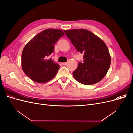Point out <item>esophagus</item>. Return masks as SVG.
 I'll use <instances>...</instances> for the list:
<instances>
[{"label":"esophagus","instance_id":"34e87169","mask_svg":"<svg viewBox=\"0 0 133 133\" xmlns=\"http://www.w3.org/2000/svg\"><path fill=\"white\" fill-rule=\"evenodd\" d=\"M66 64H67V63H62V65H65Z\"/></svg>","mask_w":133,"mask_h":133}]
</instances>
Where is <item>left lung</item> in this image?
I'll list each match as a JSON object with an SVG mask.
<instances>
[{"label":"left lung","instance_id":"8db88e82","mask_svg":"<svg viewBox=\"0 0 133 133\" xmlns=\"http://www.w3.org/2000/svg\"><path fill=\"white\" fill-rule=\"evenodd\" d=\"M64 31L75 49L84 54L83 62L79 63L77 69L73 73L74 78L84 85L99 82L107 74L111 63L105 43L87 29Z\"/></svg>","mask_w":133,"mask_h":133}]
</instances>
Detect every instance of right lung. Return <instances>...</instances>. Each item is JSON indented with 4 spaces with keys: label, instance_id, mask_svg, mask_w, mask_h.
Wrapping results in <instances>:
<instances>
[{
    "label": "right lung",
    "instance_id": "obj_1",
    "mask_svg": "<svg viewBox=\"0 0 133 133\" xmlns=\"http://www.w3.org/2000/svg\"><path fill=\"white\" fill-rule=\"evenodd\" d=\"M63 35L62 30L47 29L36 35L24 48L22 69L34 82L46 83L57 74L59 65L47 57L54 51L55 44Z\"/></svg>",
    "mask_w": 133,
    "mask_h": 133
}]
</instances>
